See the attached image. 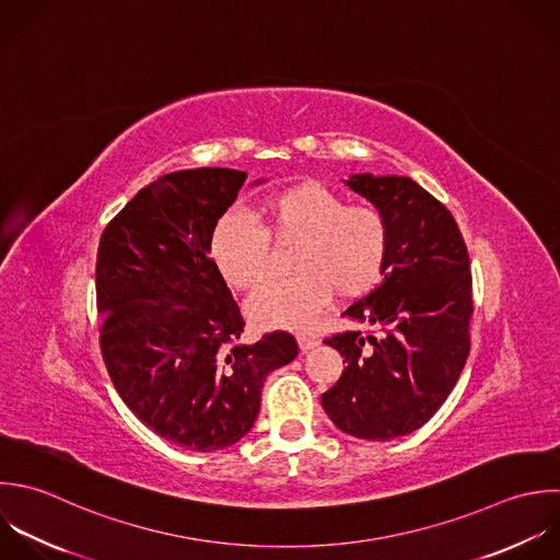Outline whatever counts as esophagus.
<instances>
[{"mask_svg":"<svg viewBox=\"0 0 560 560\" xmlns=\"http://www.w3.org/2000/svg\"><path fill=\"white\" fill-rule=\"evenodd\" d=\"M318 345H320L318 336H314V334H307V331L299 334V347H301V351H312V349H316Z\"/></svg>","mask_w":560,"mask_h":560,"instance_id":"1","label":"esophagus"}]
</instances>
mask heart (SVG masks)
Returning a JSON list of instances; mask_svg holds the SVG:
<instances>
[{"label": "heart", "instance_id": "heart-1", "mask_svg": "<svg viewBox=\"0 0 560 560\" xmlns=\"http://www.w3.org/2000/svg\"><path fill=\"white\" fill-rule=\"evenodd\" d=\"M268 240H294L288 261L296 272L268 279L248 312L264 327H305L334 292L355 299L380 281L390 233L380 207L307 180L264 196L250 215L224 213L211 233L213 266L229 285L250 290L268 272Z\"/></svg>", "mask_w": 560, "mask_h": 560}]
</instances>
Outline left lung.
<instances>
[{
	"label": "left lung",
	"mask_w": 560,
	"mask_h": 560,
	"mask_svg": "<svg viewBox=\"0 0 560 560\" xmlns=\"http://www.w3.org/2000/svg\"><path fill=\"white\" fill-rule=\"evenodd\" d=\"M347 185L388 220L384 281L345 316L375 327L325 338L347 362L323 395L334 425L393 441L425 425L454 390L471 349V270L450 209L408 176L353 174Z\"/></svg>",
	"instance_id": "8db88e82"
}]
</instances>
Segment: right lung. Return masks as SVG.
Listing matches in <instances>:
<instances>
[{
    "instance_id": "add662e5",
    "label": "right lung",
    "mask_w": 560,
    "mask_h": 560,
    "mask_svg": "<svg viewBox=\"0 0 560 560\" xmlns=\"http://www.w3.org/2000/svg\"><path fill=\"white\" fill-rule=\"evenodd\" d=\"M246 172L161 176L106 224L95 261L100 351L130 412L165 441L215 452L244 439L266 377L299 355L288 331L242 345L244 318L209 257Z\"/></svg>"
}]
</instances>
